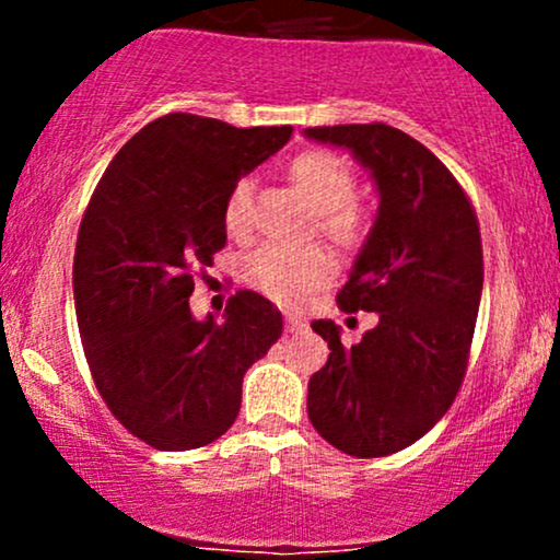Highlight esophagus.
Instances as JSON below:
<instances>
[{"instance_id":"obj_1","label":"esophagus","mask_w":560,"mask_h":560,"mask_svg":"<svg viewBox=\"0 0 560 560\" xmlns=\"http://www.w3.org/2000/svg\"><path fill=\"white\" fill-rule=\"evenodd\" d=\"M302 329H305V324H302V318H298V316H287V331L298 334V331H302Z\"/></svg>"}]
</instances>
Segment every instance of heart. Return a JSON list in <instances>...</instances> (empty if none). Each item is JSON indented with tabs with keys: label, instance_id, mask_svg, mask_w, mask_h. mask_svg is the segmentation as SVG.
I'll return each instance as SVG.
<instances>
[{
	"label": "heart",
	"instance_id": "obj_1",
	"mask_svg": "<svg viewBox=\"0 0 560 560\" xmlns=\"http://www.w3.org/2000/svg\"><path fill=\"white\" fill-rule=\"evenodd\" d=\"M294 184L300 186L302 195L320 210V229L331 240L342 244H355L365 231V213L358 202H352L355 191V176L350 165L331 152H305L292 163ZM253 178H240L231 186L226 205H223V223L229 234L244 236L253 226ZM247 281L262 294L281 302V305H294L305 298L307 292L318 289L334 276V260L329 253L320 247H281V244H262L244 262Z\"/></svg>",
	"mask_w": 560,
	"mask_h": 560
}]
</instances>
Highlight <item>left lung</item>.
Masks as SVG:
<instances>
[{
    "label": "left lung",
    "mask_w": 560,
    "mask_h": 560,
    "mask_svg": "<svg viewBox=\"0 0 560 560\" xmlns=\"http://www.w3.org/2000/svg\"><path fill=\"white\" fill-rule=\"evenodd\" d=\"M305 137L347 147L378 191L337 294L342 311L378 313V324L345 347L334 320H313L331 352L307 384V416L342 453L382 458L421 440L464 384L485 281L479 221L453 173L400 128L318 126Z\"/></svg>",
    "instance_id": "1"
}]
</instances>
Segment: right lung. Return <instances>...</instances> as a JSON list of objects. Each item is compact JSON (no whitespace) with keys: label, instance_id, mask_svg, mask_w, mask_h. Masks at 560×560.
Returning a JSON list of instances; mask_svg holds the SVG:
<instances>
[{"label":"right lung","instance_id":"right-lung-1","mask_svg":"<svg viewBox=\"0 0 560 560\" xmlns=\"http://www.w3.org/2000/svg\"><path fill=\"white\" fill-rule=\"evenodd\" d=\"M292 126L236 128L171 113L120 147L83 213L73 258L75 318L113 416L155 450H195L236 421L242 378L284 320L242 289L226 318L197 320L195 273L226 244L223 205Z\"/></svg>","mask_w":560,"mask_h":560}]
</instances>
